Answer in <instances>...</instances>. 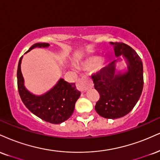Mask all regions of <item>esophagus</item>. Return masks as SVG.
<instances>
[{"instance_id": "obj_1", "label": "esophagus", "mask_w": 160, "mask_h": 160, "mask_svg": "<svg viewBox=\"0 0 160 160\" xmlns=\"http://www.w3.org/2000/svg\"><path fill=\"white\" fill-rule=\"evenodd\" d=\"M92 86H93V85H92V82L87 81L86 78H82L79 79L78 85H77L78 89L82 92H85L88 88H92Z\"/></svg>"}]
</instances>
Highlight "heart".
Instances as JSON below:
<instances>
[{"label":"heart","instance_id":"1","mask_svg":"<svg viewBox=\"0 0 160 160\" xmlns=\"http://www.w3.org/2000/svg\"><path fill=\"white\" fill-rule=\"evenodd\" d=\"M81 66L86 70H92V69L95 68L97 71H101L105 67L106 60L101 59L100 56H90V57H86L83 60L80 62Z\"/></svg>","mask_w":160,"mask_h":160}]
</instances>
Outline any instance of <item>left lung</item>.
Returning a JSON list of instances; mask_svg holds the SVG:
<instances>
[{
    "label": "left lung",
    "instance_id": "8db88e82",
    "mask_svg": "<svg viewBox=\"0 0 160 160\" xmlns=\"http://www.w3.org/2000/svg\"><path fill=\"white\" fill-rule=\"evenodd\" d=\"M117 59L92 75L100 99L95 110L105 118H122L133 109L143 89V65L139 56L124 43L110 42ZM122 55L127 64L124 72L116 71V63Z\"/></svg>",
    "mask_w": 160,
    "mask_h": 160
}]
</instances>
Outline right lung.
I'll list each match as a JSON object with an SVG mask.
<instances>
[{"mask_svg":"<svg viewBox=\"0 0 160 160\" xmlns=\"http://www.w3.org/2000/svg\"><path fill=\"white\" fill-rule=\"evenodd\" d=\"M48 43H36L28 52L39 48H48ZM26 52V53H28ZM22 57L18 62L17 80L19 95L24 104L36 116L51 124H61L72 116L75 103L80 96V92L74 83H68L60 78L57 84L49 91L41 95H36L29 92L24 86V80L21 71Z\"/></svg>","mask_w":160,"mask_h":160,"instance_id":"right-lung-1","label":"right lung"}]
</instances>
